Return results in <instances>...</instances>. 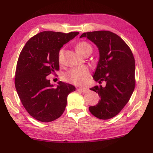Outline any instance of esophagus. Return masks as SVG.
I'll return each instance as SVG.
<instances>
[{
    "mask_svg": "<svg viewBox=\"0 0 153 153\" xmlns=\"http://www.w3.org/2000/svg\"><path fill=\"white\" fill-rule=\"evenodd\" d=\"M77 91L82 92H88L89 90L88 88H77Z\"/></svg>",
    "mask_w": 153,
    "mask_h": 153,
    "instance_id": "34e87169",
    "label": "esophagus"
}]
</instances>
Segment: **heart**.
<instances>
[{
    "label": "heart",
    "mask_w": 153,
    "mask_h": 153,
    "mask_svg": "<svg viewBox=\"0 0 153 153\" xmlns=\"http://www.w3.org/2000/svg\"><path fill=\"white\" fill-rule=\"evenodd\" d=\"M77 51L81 55H84L85 53L92 51V47L88 43L84 41L79 42L76 45ZM64 54V48H61L58 52V60L61 63L63 61ZM90 75L89 70L86 67H79L73 68L66 71L63 74V77L66 81L72 83L76 85H84L86 83Z\"/></svg>",
    "instance_id": "heart-1"
}]
</instances>
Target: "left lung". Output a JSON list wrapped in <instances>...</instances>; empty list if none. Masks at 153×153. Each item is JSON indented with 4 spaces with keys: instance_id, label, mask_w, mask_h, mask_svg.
<instances>
[{
    "instance_id": "8db88e82",
    "label": "left lung",
    "mask_w": 153,
    "mask_h": 153,
    "mask_svg": "<svg viewBox=\"0 0 153 153\" xmlns=\"http://www.w3.org/2000/svg\"><path fill=\"white\" fill-rule=\"evenodd\" d=\"M97 46L99 59L93 75L98 84L90 88L98 93L100 99L89 111L100 120H108L122 110L129 101L135 88V60L129 46L120 36L109 31L83 33Z\"/></svg>"
}]
</instances>
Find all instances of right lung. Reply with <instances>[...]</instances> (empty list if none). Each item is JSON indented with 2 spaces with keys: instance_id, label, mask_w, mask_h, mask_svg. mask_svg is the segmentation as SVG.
<instances>
[{
  "instance_id": "obj_1",
  "label": "right lung",
  "mask_w": 153,
  "mask_h": 153,
  "mask_svg": "<svg viewBox=\"0 0 153 153\" xmlns=\"http://www.w3.org/2000/svg\"><path fill=\"white\" fill-rule=\"evenodd\" d=\"M78 34L45 31L31 38L21 52L15 88L24 108L36 120L51 122L61 117L67 96L76 90L73 85L61 81L54 88L47 76L59 71V49Z\"/></svg>"
}]
</instances>
